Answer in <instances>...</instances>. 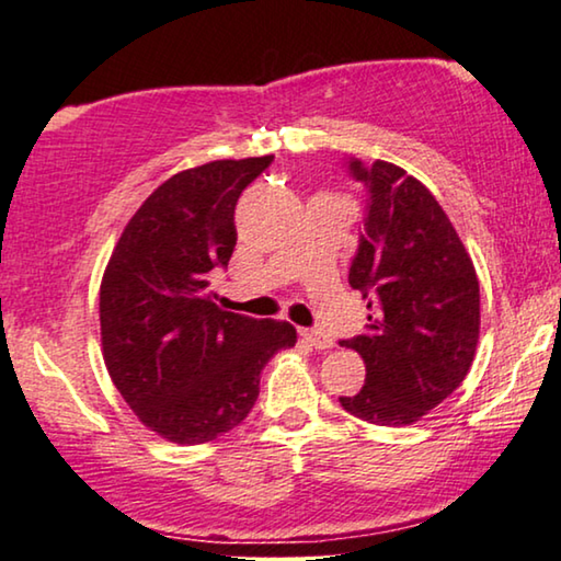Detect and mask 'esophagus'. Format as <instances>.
<instances>
[{
    "mask_svg": "<svg viewBox=\"0 0 561 561\" xmlns=\"http://www.w3.org/2000/svg\"><path fill=\"white\" fill-rule=\"evenodd\" d=\"M299 335H302V341H305V343H310L312 348H318V351H328V348H333V337L322 333V330L302 328V330H299Z\"/></svg>",
    "mask_w": 561,
    "mask_h": 561,
    "instance_id": "34e87169",
    "label": "esophagus"
}]
</instances>
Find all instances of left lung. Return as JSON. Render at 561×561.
<instances>
[{"instance_id":"left-lung-1","label":"left lung","mask_w":561,"mask_h":561,"mask_svg":"<svg viewBox=\"0 0 561 561\" xmlns=\"http://www.w3.org/2000/svg\"><path fill=\"white\" fill-rule=\"evenodd\" d=\"M368 187L366 233L348 282L368 302L366 333L343 341L366 363V386L345 412L407 427L465 381L480 337V284L435 195L399 164L351 162Z\"/></svg>"}]
</instances>
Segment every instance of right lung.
I'll use <instances>...</instances> for the list:
<instances>
[{
	"instance_id": "1",
	"label": "right lung",
	"mask_w": 561,
	"mask_h": 561,
	"mask_svg": "<svg viewBox=\"0 0 561 561\" xmlns=\"http://www.w3.org/2000/svg\"><path fill=\"white\" fill-rule=\"evenodd\" d=\"M274 154L178 172L129 218L99 291L101 353L137 420L175 445H203L247 420L274 353L297 343L284 320L220 310L208 274L228 266L233 210Z\"/></svg>"
}]
</instances>
